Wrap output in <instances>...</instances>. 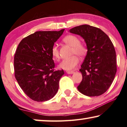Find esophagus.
<instances>
[{"mask_svg": "<svg viewBox=\"0 0 127 127\" xmlns=\"http://www.w3.org/2000/svg\"><path fill=\"white\" fill-rule=\"evenodd\" d=\"M66 72L68 74H72L74 73V71H67Z\"/></svg>", "mask_w": 127, "mask_h": 127, "instance_id": "esophagus-1", "label": "esophagus"}]
</instances>
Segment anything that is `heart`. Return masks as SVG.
<instances>
[{
  "label": "heart",
  "instance_id": "heart-1",
  "mask_svg": "<svg viewBox=\"0 0 127 127\" xmlns=\"http://www.w3.org/2000/svg\"><path fill=\"white\" fill-rule=\"evenodd\" d=\"M65 43L72 47L71 55L73 56L70 58L64 59L60 63L59 67L64 70L70 71L73 70L78 64L79 60L77 55L83 57L87 55L88 52L87 45L85 43L80 42V39L77 36L74 35H68L63 39ZM51 53L53 57L56 60L60 59L59 50L57 45H53L51 49Z\"/></svg>",
  "mask_w": 127,
  "mask_h": 127
}]
</instances>
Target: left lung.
<instances>
[{
	"label": "left lung",
	"mask_w": 127,
	"mask_h": 127,
	"mask_svg": "<svg viewBox=\"0 0 127 127\" xmlns=\"http://www.w3.org/2000/svg\"><path fill=\"white\" fill-rule=\"evenodd\" d=\"M80 35L88 52L79 70L82 81L77 88L88 96H97L106 92L117 72L116 54L109 37L102 30L89 25H81L70 30Z\"/></svg>",
	"instance_id": "1"
}]
</instances>
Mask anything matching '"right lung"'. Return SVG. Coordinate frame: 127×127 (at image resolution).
Returning a JSON list of instances; mask_svg holds the SVG:
<instances>
[{
    "mask_svg": "<svg viewBox=\"0 0 127 127\" xmlns=\"http://www.w3.org/2000/svg\"><path fill=\"white\" fill-rule=\"evenodd\" d=\"M64 31L35 32L18 44L14 57L15 78L32 100H49L58 91L59 81L64 72L54 69L51 49Z\"/></svg>",
    "mask_w": 127,
    "mask_h": 127,
    "instance_id": "add662e5",
    "label": "right lung"
}]
</instances>
